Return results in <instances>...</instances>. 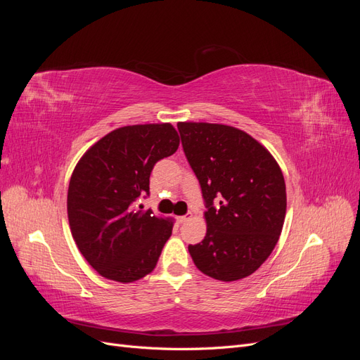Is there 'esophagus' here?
Wrapping results in <instances>:
<instances>
[{
	"label": "esophagus",
	"instance_id": "esophagus-1",
	"mask_svg": "<svg viewBox=\"0 0 360 360\" xmlns=\"http://www.w3.org/2000/svg\"><path fill=\"white\" fill-rule=\"evenodd\" d=\"M189 219H191V216H189V214H184V216H179V217H177L179 224H184V222H188Z\"/></svg>",
	"mask_w": 360,
	"mask_h": 360
}]
</instances>
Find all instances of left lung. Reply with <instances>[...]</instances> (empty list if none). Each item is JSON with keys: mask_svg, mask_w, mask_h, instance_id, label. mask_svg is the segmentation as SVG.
<instances>
[{"mask_svg": "<svg viewBox=\"0 0 360 360\" xmlns=\"http://www.w3.org/2000/svg\"><path fill=\"white\" fill-rule=\"evenodd\" d=\"M177 127L207 207L204 240L189 245L195 266L224 282L252 275L284 226L287 192L278 162L237 127L193 122ZM214 199L220 201L217 207Z\"/></svg>", "mask_w": 360, "mask_h": 360, "instance_id": "1", "label": "left lung"}]
</instances>
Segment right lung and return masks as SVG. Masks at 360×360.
<instances>
[{
    "label": "right lung",
    "mask_w": 360,
    "mask_h": 360,
    "mask_svg": "<svg viewBox=\"0 0 360 360\" xmlns=\"http://www.w3.org/2000/svg\"><path fill=\"white\" fill-rule=\"evenodd\" d=\"M179 144L169 123L124 126L101 138L76 163L68 191L70 231L103 278L127 284L156 267L174 221L135 204L150 191L155 163L176 153Z\"/></svg>",
    "instance_id": "add662e5"
}]
</instances>
